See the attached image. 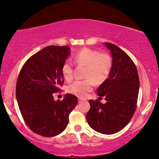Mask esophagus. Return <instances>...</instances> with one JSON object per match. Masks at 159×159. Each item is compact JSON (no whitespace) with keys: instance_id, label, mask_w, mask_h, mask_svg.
<instances>
[{"instance_id":"esophagus-1","label":"esophagus","mask_w":159,"mask_h":159,"mask_svg":"<svg viewBox=\"0 0 159 159\" xmlns=\"http://www.w3.org/2000/svg\"><path fill=\"white\" fill-rule=\"evenodd\" d=\"M82 101H84V100H82L81 98H79V102H80V103H81V102H82Z\"/></svg>"}]
</instances>
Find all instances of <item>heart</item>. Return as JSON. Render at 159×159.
Listing matches in <instances>:
<instances>
[{"instance_id": "heart-1", "label": "heart", "mask_w": 159, "mask_h": 159, "mask_svg": "<svg viewBox=\"0 0 159 159\" xmlns=\"http://www.w3.org/2000/svg\"><path fill=\"white\" fill-rule=\"evenodd\" d=\"M74 61L78 66H84L83 80H76L68 87V92L80 98L85 97L92 91L94 82L101 84L107 80L112 69L113 61L110 55L106 53L89 48H83L74 56ZM61 72L66 81H71L74 77V65L66 61L62 65Z\"/></svg>"}]
</instances>
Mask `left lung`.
<instances>
[{
    "instance_id": "obj_1",
    "label": "left lung",
    "mask_w": 159,
    "mask_h": 159,
    "mask_svg": "<svg viewBox=\"0 0 159 159\" xmlns=\"http://www.w3.org/2000/svg\"><path fill=\"white\" fill-rule=\"evenodd\" d=\"M105 45L111 53L113 65L109 76L98 88L97 93L101 98H105L106 103L89 100L90 108L86 118L95 131L111 134L125 127L133 116L140 80L131 58L114 44L105 43Z\"/></svg>"
}]
</instances>
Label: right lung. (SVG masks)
<instances>
[{"label": "right lung", "mask_w": 159, "mask_h": 159, "mask_svg": "<svg viewBox=\"0 0 159 159\" xmlns=\"http://www.w3.org/2000/svg\"><path fill=\"white\" fill-rule=\"evenodd\" d=\"M69 46L49 45L32 55L23 65L16 87L19 110L28 127L43 137L61 133L78 100L67 94L55 101L53 93L64 84L62 65L70 53Z\"/></svg>", "instance_id": "obj_1"}]
</instances>
